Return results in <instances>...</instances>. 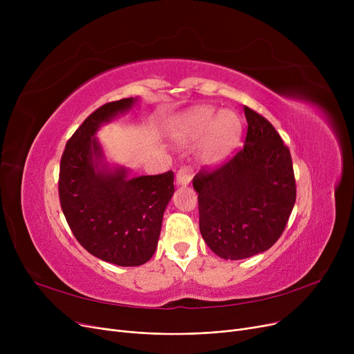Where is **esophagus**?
I'll list each match as a JSON object with an SVG mask.
<instances>
[{
	"mask_svg": "<svg viewBox=\"0 0 354 354\" xmlns=\"http://www.w3.org/2000/svg\"><path fill=\"white\" fill-rule=\"evenodd\" d=\"M192 178H194L192 167L191 166H182L176 174V183L180 185V187H187V185L192 180Z\"/></svg>",
	"mask_w": 354,
	"mask_h": 354,
	"instance_id": "1",
	"label": "esophagus"
}]
</instances>
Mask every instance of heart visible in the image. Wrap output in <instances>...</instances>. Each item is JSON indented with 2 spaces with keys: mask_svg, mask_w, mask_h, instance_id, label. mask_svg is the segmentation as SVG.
Masks as SVG:
<instances>
[{
  "mask_svg": "<svg viewBox=\"0 0 354 354\" xmlns=\"http://www.w3.org/2000/svg\"><path fill=\"white\" fill-rule=\"evenodd\" d=\"M243 132V122L232 110H221L202 106L179 118L175 126V138L180 143L192 145L207 139L203 159L218 162L238 143Z\"/></svg>",
  "mask_w": 354,
  "mask_h": 354,
  "instance_id": "b5f03b06",
  "label": "heart"
}]
</instances>
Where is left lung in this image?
I'll use <instances>...</instances> for the list:
<instances>
[{
  "label": "left lung",
  "mask_w": 354,
  "mask_h": 354,
  "mask_svg": "<svg viewBox=\"0 0 354 354\" xmlns=\"http://www.w3.org/2000/svg\"><path fill=\"white\" fill-rule=\"evenodd\" d=\"M244 113V147L194 178L202 238L225 259H244L271 248L295 203L290 149L264 116L247 106Z\"/></svg>",
  "instance_id": "left-lung-1"
}]
</instances>
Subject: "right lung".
<instances>
[{"label":"right lung","mask_w":354,"mask_h":354,"mask_svg":"<svg viewBox=\"0 0 354 354\" xmlns=\"http://www.w3.org/2000/svg\"><path fill=\"white\" fill-rule=\"evenodd\" d=\"M127 97L100 106L66 143L59 196L67 224L80 245L106 263L138 267L152 258L162 218L174 188V172L130 179L127 169H109L97 129L132 109Z\"/></svg>","instance_id":"right-lung-1"}]
</instances>
